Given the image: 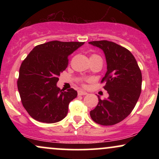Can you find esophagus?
<instances>
[{"mask_svg":"<svg viewBox=\"0 0 159 159\" xmlns=\"http://www.w3.org/2000/svg\"><path fill=\"white\" fill-rule=\"evenodd\" d=\"M87 93L85 92V91H83V90H78V96H85V95H87Z\"/></svg>","mask_w":159,"mask_h":159,"instance_id":"1","label":"esophagus"}]
</instances>
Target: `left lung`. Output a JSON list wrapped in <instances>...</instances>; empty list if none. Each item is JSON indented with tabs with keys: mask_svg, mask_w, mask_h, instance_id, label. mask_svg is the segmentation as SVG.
Wrapping results in <instances>:
<instances>
[{
	"mask_svg": "<svg viewBox=\"0 0 159 159\" xmlns=\"http://www.w3.org/2000/svg\"><path fill=\"white\" fill-rule=\"evenodd\" d=\"M105 53L107 72L102 79L109 96L98 98V102L90 116L95 123L112 125L131 114L141 93L142 74L133 54L121 45L107 41L90 42Z\"/></svg>",
	"mask_w": 159,
	"mask_h": 159,
	"instance_id": "obj_1",
	"label": "left lung"
}]
</instances>
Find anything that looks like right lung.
Listing matches in <instances>:
<instances>
[{"label":"right lung","instance_id":"1","mask_svg":"<svg viewBox=\"0 0 159 159\" xmlns=\"http://www.w3.org/2000/svg\"><path fill=\"white\" fill-rule=\"evenodd\" d=\"M82 42L57 40L38 45L21 63L17 86L21 103L34 120L54 123L64 119L77 91L57 87L58 77L69 63L68 57Z\"/></svg>","mask_w":159,"mask_h":159}]
</instances>
